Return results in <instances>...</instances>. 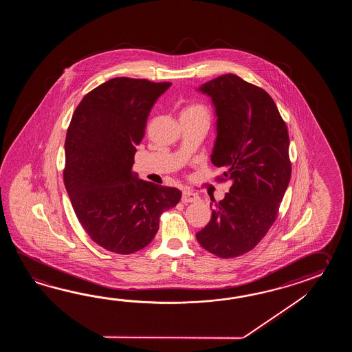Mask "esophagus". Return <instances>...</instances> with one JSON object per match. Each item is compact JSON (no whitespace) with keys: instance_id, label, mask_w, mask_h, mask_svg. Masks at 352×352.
I'll use <instances>...</instances> for the list:
<instances>
[{"instance_id":"obj_1","label":"esophagus","mask_w":352,"mask_h":352,"mask_svg":"<svg viewBox=\"0 0 352 352\" xmlns=\"http://www.w3.org/2000/svg\"><path fill=\"white\" fill-rule=\"evenodd\" d=\"M199 200V195L194 194L191 191H184L182 192V201L184 202H196Z\"/></svg>"}]
</instances>
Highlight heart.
<instances>
[{"instance_id":"b5f03b06","label":"heart","mask_w":352,"mask_h":352,"mask_svg":"<svg viewBox=\"0 0 352 352\" xmlns=\"http://www.w3.org/2000/svg\"><path fill=\"white\" fill-rule=\"evenodd\" d=\"M191 113H201V114H206V109L204 108L201 104H190L187 105L186 108L184 109L182 114H191Z\"/></svg>"}]
</instances>
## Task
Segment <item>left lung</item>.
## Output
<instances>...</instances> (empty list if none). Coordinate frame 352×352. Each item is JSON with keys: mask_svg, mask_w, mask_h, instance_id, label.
<instances>
[{"mask_svg": "<svg viewBox=\"0 0 352 352\" xmlns=\"http://www.w3.org/2000/svg\"><path fill=\"white\" fill-rule=\"evenodd\" d=\"M199 90L217 114L211 162L232 186L221 201L211 199V219L196 239L212 254L235 258L252 250L277 219L292 173L288 129L270 94L238 75H220Z\"/></svg>", "mask_w": 352, "mask_h": 352, "instance_id": "obj_1", "label": "left lung"}]
</instances>
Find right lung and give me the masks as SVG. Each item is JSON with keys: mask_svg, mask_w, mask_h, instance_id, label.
<instances>
[{"mask_svg": "<svg viewBox=\"0 0 352 352\" xmlns=\"http://www.w3.org/2000/svg\"><path fill=\"white\" fill-rule=\"evenodd\" d=\"M171 82L113 78L76 107L65 138L64 184L75 215L90 239L117 254L150 244L160 217L181 199L132 173L135 146L158 97Z\"/></svg>", "mask_w": 352, "mask_h": 352, "instance_id": "obj_1", "label": "right lung"}]
</instances>
